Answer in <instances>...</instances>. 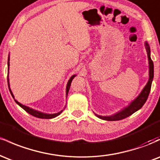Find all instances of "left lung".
I'll list each match as a JSON object with an SVG mask.
<instances>
[{
    "instance_id": "8db88e82",
    "label": "left lung",
    "mask_w": 160,
    "mask_h": 160,
    "mask_svg": "<svg viewBox=\"0 0 160 160\" xmlns=\"http://www.w3.org/2000/svg\"><path fill=\"white\" fill-rule=\"evenodd\" d=\"M145 47H146L147 52H148V60H149V80H148V83L145 86L142 92H141V94L138 96L136 99L133 101L131 104H129V106H128L127 108H126L125 109L122 110L118 113H117L116 114H113L112 116H108V117H103V116H99L98 114H95L98 118L102 119V120H108V121H116V120H120L122 119L126 118V117L131 116L132 113L138 111L140 108H142V106L144 105L145 102H146L147 99H148V96H149L150 89H151V84L152 81H153V62L152 61L151 58H150V47L148 43H145Z\"/></svg>"
}]
</instances>
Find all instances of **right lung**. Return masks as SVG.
Instances as JSON below:
<instances>
[{"mask_svg":"<svg viewBox=\"0 0 160 160\" xmlns=\"http://www.w3.org/2000/svg\"><path fill=\"white\" fill-rule=\"evenodd\" d=\"M10 59L8 58V71H9V66H10ZM76 76V75H73L72 77H71V78H70L68 82V85H67V87H66V95H68V91H69V89H70V86H71V81H72V80L74 79V77ZM7 82H8V86H9V89H10V92L11 93V95H12V96L14 98V96L13 95H12V92H11L10 89V83H9V78H8V75H7ZM15 102L17 103L22 108H23L24 110H25V111L28 112V113H30L31 115L34 116V117H38V118H41V119H52V118H54V117H57V116H58L60 114V113H62V111L58 112V113H53V114H49V113H42V112H40L38 111H35V110L34 109H32V108L27 107V106L25 105H23V104H22L21 103H19V102H17V101L15 100Z\"/></svg>","mask_w":160,"mask_h":160,"instance_id":"obj_1","label":"right lung"}]
</instances>
